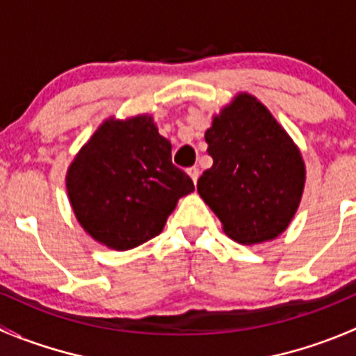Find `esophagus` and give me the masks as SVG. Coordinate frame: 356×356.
Listing matches in <instances>:
<instances>
[{
  "mask_svg": "<svg viewBox=\"0 0 356 356\" xmlns=\"http://www.w3.org/2000/svg\"><path fill=\"white\" fill-rule=\"evenodd\" d=\"M188 174H189V177L193 179V182L198 181V177H200V170H198V167H191V168H188Z\"/></svg>",
  "mask_w": 356,
  "mask_h": 356,
  "instance_id": "34e87169",
  "label": "esophagus"
}]
</instances>
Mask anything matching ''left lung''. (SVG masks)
<instances>
[{"label": "left lung", "mask_w": 356, "mask_h": 356, "mask_svg": "<svg viewBox=\"0 0 356 356\" xmlns=\"http://www.w3.org/2000/svg\"><path fill=\"white\" fill-rule=\"evenodd\" d=\"M205 140L213 165L196 188L227 236L254 245L287 229L305 189V161L271 113L240 94L213 118Z\"/></svg>", "instance_id": "8db88e82"}]
</instances>
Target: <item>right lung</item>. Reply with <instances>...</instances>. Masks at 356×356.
<instances>
[{
    "label": "right lung",
    "instance_id": "add662e5",
    "mask_svg": "<svg viewBox=\"0 0 356 356\" xmlns=\"http://www.w3.org/2000/svg\"><path fill=\"white\" fill-rule=\"evenodd\" d=\"M65 186L83 229L116 250L158 236L177 200L195 191L147 115L99 127L76 154Z\"/></svg>",
    "mask_w": 356,
    "mask_h": 356
}]
</instances>
